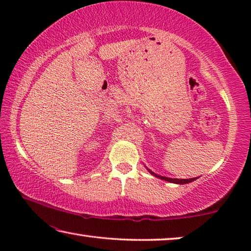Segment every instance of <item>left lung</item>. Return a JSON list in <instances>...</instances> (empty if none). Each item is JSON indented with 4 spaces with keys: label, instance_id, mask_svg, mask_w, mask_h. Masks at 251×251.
<instances>
[{
    "label": "left lung",
    "instance_id": "8db88e82",
    "mask_svg": "<svg viewBox=\"0 0 251 251\" xmlns=\"http://www.w3.org/2000/svg\"><path fill=\"white\" fill-rule=\"evenodd\" d=\"M150 172H151V171H150ZM151 174H152V175L156 176V177H159L160 179H163V180L171 181V182H175V184H180V185H182V184H188V182H192V181H194L195 179H196V178H190V179H175V178H167V177L158 176V175H156V174H154L152 172H151Z\"/></svg>",
    "mask_w": 251,
    "mask_h": 251
}]
</instances>
